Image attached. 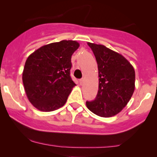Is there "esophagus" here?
<instances>
[{
  "instance_id": "esophagus-1",
  "label": "esophagus",
  "mask_w": 157,
  "mask_h": 157,
  "mask_svg": "<svg viewBox=\"0 0 157 157\" xmlns=\"http://www.w3.org/2000/svg\"><path fill=\"white\" fill-rule=\"evenodd\" d=\"M84 81H85V80H84L83 78H82V79H80V80H79V82H80V85L83 84Z\"/></svg>"
}]
</instances>
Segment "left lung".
<instances>
[{
    "label": "left lung",
    "instance_id": "left-lung-1",
    "mask_svg": "<svg viewBox=\"0 0 157 157\" xmlns=\"http://www.w3.org/2000/svg\"><path fill=\"white\" fill-rule=\"evenodd\" d=\"M98 66L99 89L93 101L86 102L91 112L111 117L127 105L135 89V71L122 55L103 45L88 43Z\"/></svg>",
    "mask_w": 157,
    "mask_h": 157
}]
</instances>
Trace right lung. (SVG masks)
Wrapping results in <instances>:
<instances>
[{"instance_id": "obj_1", "label": "right lung", "mask_w": 157, "mask_h": 157, "mask_svg": "<svg viewBox=\"0 0 157 157\" xmlns=\"http://www.w3.org/2000/svg\"><path fill=\"white\" fill-rule=\"evenodd\" d=\"M80 46L76 40L41 46L28 57L23 71V83L30 102L48 112L62 107L76 84L70 76L71 55Z\"/></svg>"}]
</instances>
